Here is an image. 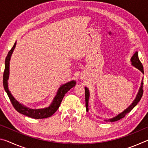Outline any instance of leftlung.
I'll list each match as a JSON object with an SVG mask.
<instances>
[{
    "label": "left lung",
    "instance_id": "left-lung-1",
    "mask_svg": "<svg viewBox=\"0 0 148 148\" xmlns=\"http://www.w3.org/2000/svg\"><path fill=\"white\" fill-rule=\"evenodd\" d=\"M131 64L132 65V66L136 67V69L140 70V71L144 74L143 66H142V62H140V61L139 60L138 53V51L135 52V53L133 55V56L131 57ZM143 84H144L143 81H142L141 83V86H140V89H139L138 92V94L136 95V98H135V99L134 100V101L132 102V103L130 105V106L127 108L126 110H125L123 112H122L121 113H120L118 115H117L116 117H113V118L105 119L104 121H108V122H114V121H118V120L123 118V117L126 116L127 114L129 113V112H131V110L136 106L138 102L140 101V99H141V98H142V95H143V92H144ZM85 95H86V110L87 112L89 110L88 103H89V91L88 88H87L86 87H85Z\"/></svg>",
    "mask_w": 148,
    "mask_h": 148
}]
</instances>
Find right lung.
I'll list each match as a JSON object with an SVG mask.
<instances>
[{"mask_svg":"<svg viewBox=\"0 0 148 148\" xmlns=\"http://www.w3.org/2000/svg\"><path fill=\"white\" fill-rule=\"evenodd\" d=\"M16 46V42H15L14 46L10 50L8 55H7L6 58L5 59V69L3 74V86L4 88L6 91L7 95L9 97L10 100L12 102V105L14 107L19 113L23 114L25 116H28L29 117L34 119H44L47 118L51 116L55 112H56L57 109L61 104L62 100L63 99L65 94L68 92L70 89L76 86V81L72 80L69 82H67L66 84H64L59 87L58 91L57 92V95L52 101L51 104L49 105L48 107L44 108L41 109H32L30 108L24 106L16 100V99L12 96L10 91H9L8 89V80L9 78L10 74V61L11 56L13 53L14 50Z\"/></svg>","mask_w":148,"mask_h":148,"instance_id":"obj_1","label":"right lung"}]
</instances>
